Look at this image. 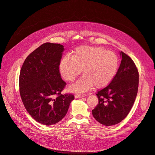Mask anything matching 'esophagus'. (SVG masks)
<instances>
[{"label":"esophagus","mask_w":155,"mask_h":155,"mask_svg":"<svg viewBox=\"0 0 155 155\" xmlns=\"http://www.w3.org/2000/svg\"><path fill=\"white\" fill-rule=\"evenodd\" d=\"M86 96L85 94H75L74 97L75 98H83V97H84Z\"/></svg>","instance_id":"1"}]
</instances>
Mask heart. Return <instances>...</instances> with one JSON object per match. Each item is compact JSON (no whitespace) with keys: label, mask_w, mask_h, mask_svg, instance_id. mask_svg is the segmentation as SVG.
I'll return each mask as SVG.
<instances>
[{"label":"heart","mask_w":155,"mask_h":155,"mask_svg":"<svg viewBox=\"0 0 155 155\" xmlns=\"http://www.w3.org/2000/svg\"><path fill=\"white\" fill-rule=\"evenodd\" d=\"M119 59L113 51L100 47L81 46L65 56L59 63V73L64 80L73 82L82 70L84 76L71 85L70 91L83 92L92 86L106 87L112 81L118 69Z\"/></svg>","instance_id":"1"}]
</instances>
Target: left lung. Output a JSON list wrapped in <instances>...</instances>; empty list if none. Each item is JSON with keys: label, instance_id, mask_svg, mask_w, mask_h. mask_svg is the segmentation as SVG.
Here are the masks:
<instances>
[{"label": "left lung", "instance_id": "1", "mask_svg": "<svg viewBox=\"0 0 155 155\" xmlns=\"http://www.w3.org/2000/svg\"><path fill=\"white\" fill-rule=\"evenodd\" d=\"M121 64L108 86L97 92L98 105L92 112L100 124L110 126L119 124L130 111L137 94L139 73L130 57L120 52Z\"/></svg>", "mask_w": 155, "mask_h": 155}]
</instances>
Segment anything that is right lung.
<instances>
[{"instance_id": "1", "label": "right lung", "mask_w": 155, "mask_h": 155, "mask_svg": "<svg viewBox=\"0 0 155 155\" xmlns=\"http://www.w3.org/2000/svg\"><path fill=\"white\" fill-rule=\"evenodd\" d=\"M64 46L45 43L29 55L21 68L20 94L25 108L45 125L58 123L65 116L74 96L61 94L66 85L59 66Z\"/></svg>"}]
</instances>
